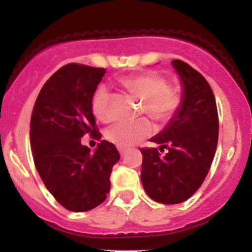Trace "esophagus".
Returning a JSON list of instances; mask_svg holds the SVG:
<instances>
[{"mask_svg":"<svg viewBox=\"0 0 252 252\" xmlns=\"http://www.w3.org/2000/svg\"><path fill=\"white\" fill-rule=\"evenodd\" d=\"M119 151H120V154H121V157H122V155H124V154L126 153V149H121V148H120Z\"/></svg>","mask_w":252,"mask_h":252,"instance_id":"esophagus-1","label":"esophagus"}]
</instances>
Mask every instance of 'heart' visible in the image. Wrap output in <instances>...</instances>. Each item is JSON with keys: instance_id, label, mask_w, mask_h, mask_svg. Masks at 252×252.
<instances>
[{"instance_id": "heart-1", "label": "heart", "mask_w": 252, "mask_h": 252, "mask_svg": "<svg viewBox=\"0 0 252 252\" xmlns=\"http://www.w3.org/2000/svg\"><path fill=\"white\" fill-rule=\"evenodd\" d=\"M121 86L128 93L144 101L142 113H148L159 124L170 121L180 107V95L174 88L168 87L162 75L155 72H144L124 78ZM110 92L106 87H99L92 98V111L95 119L108 122L112 119L110 111ZM153 125L148 120H139L132 124H119L108 128L107 140L117 148L127 149L153 133Z\"/></svg>"}]
</instances>
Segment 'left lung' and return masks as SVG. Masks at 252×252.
Instances as JSON below:
<instances>
[{"instance_id":"obj_1","label":"left lung","mask_w":252,"mask_h":252,"mask_svg":"<svg viewBox=\"0 0 252 252\" xmlns=\"http://www.w3.org/2000/svg\"><path fill=\"white\" fill-rule=\"evenodd\" d=\"M171 65L182 83V102L174 117L150 141L157 148L140 149L141 183L155 202L177 204L192 197L202 186L215 158L218 141V113L212 88L183 60Z\"/></svg>"}]
</instances>
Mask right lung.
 <instances>
[{"label": "right lung", "mask_w": 252, "mask_h": 252, "mask_svg": "<svg viewBox=\"0 0 252 252\" xmlns=\"http://www.w3.org/2000/svg\"><path fill=\"white\" fill-rule=\"evenodd\" d=\"M106 70L79 64L60 68L44 84L30 122L35 166L46 189L64 208L86 212L110 192L112 166L120 154L102 140L94 153L82 145L90 133L101 139L92 112V98Z\"/></svg>", "instance_id": "right-lung-1"}]
</instances>
